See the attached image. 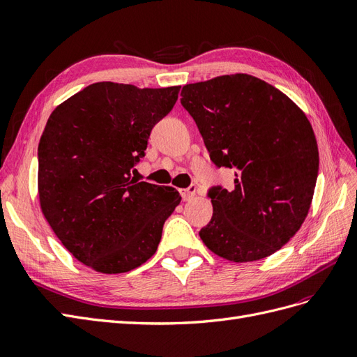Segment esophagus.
Wrapping results in <instances>:
<instances>
[{
	"label": "esophagus",
	"mask_w": 357,
	"mask_h": 357,
	"mask_svg": "<svg viewBox=\"0 0 357 357\" xmlns=\"http://www.w3.org/2000/svg\"><path fill=\"white\" fill-rule=\"evenodd\" d=\"M180 193H181L183 201H189V199H192L193 197H195V193H197V185H190V186H188L186 189H181Z\"/></svg>",
	"instance_id": "obj_1"
}]
</instances>
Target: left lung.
<instances>
[{"label":"left lung","mask_w":357,"mask_h":357,"mask_svg":"<svg viewBox=\"0 0 357 357\" xmlns=\"http://www.w3.org/2000/svg\"><path fill=\"white\" fill-rule=\"evenodd\" d=\"M213 164L235 169L232 190L213 186V218L199 231L210 250L252 262L280 250L305 220L319 174L307 116L269 83L248 74L183 86Z\"/></svg>","instance_id":"left-lung-1"}]
</instances>
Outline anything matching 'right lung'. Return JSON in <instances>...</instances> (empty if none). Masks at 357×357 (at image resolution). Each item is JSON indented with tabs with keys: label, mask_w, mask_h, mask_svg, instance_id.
Segmentation results:
<instances>
[{
	"label": "right lung",
	"mask_w": 357,
	"mask_h": 357,
	"mask_svg": "<svg viewBox=\"0 0 357 357\" xmlns=\"http://www.w3.org/2000/svg\"><path fill=\"white\" fill-rule=\"evenodd\" d=\"M178 92L180 86L100 82L49 117L38 144L41 210L67 250L95 271L119 274L143 265L180 204L174 188L132 177L150 132Z\"/></svg>",
	"instance_id": "add662e5"
}]
</instances>
